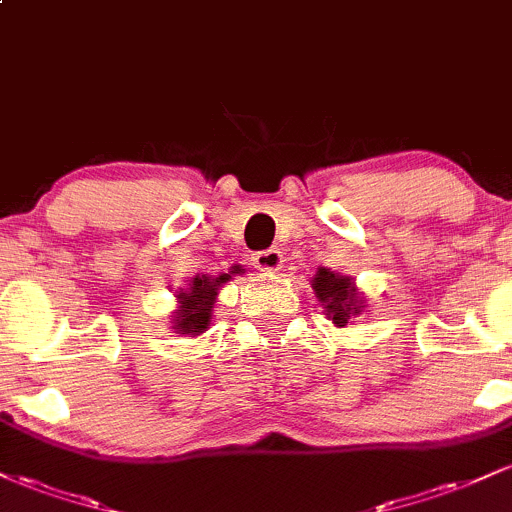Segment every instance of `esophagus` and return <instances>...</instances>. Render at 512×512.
Listing matches in <instances>:
<instances>
[{
  "label": "esophagus",
  "instance_id": "esophagus-1",
  "mask_svg": "<svg viewBox=\"0 0 512 512\" xmlns=\"http://www.w3.org/2000/svg\"><path fill=\"white\" fill-rule=\"evenodd\" d=\"M281 252L272 248V250H262V252H255V257H252V264H255L260 272H276V269L281 267Z\"/></svg>",
  "mask_w": 512,
  "mask_h": 512
}]
</instances>
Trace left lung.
<instances>
[{
	"instance_id": "obj_1",
	"label": "left lung",
	"mask_w": 512,
	"mask_h": 512,
	"mask_svg": "<svg viewBox=\"0 0 512 512\" xmlns=\"http://www.w3.org/2000/svg\"><path fill=\"white\" fill-rule=\"evenodd\" d=\"M313 289L317 301L325 308V315L337 327H344L351 317L361 315L363 308H366L361 303V296H358V289L351 276L334 274L330 269L320 267L313 276Z\"/></svg>"
}]
</instances>
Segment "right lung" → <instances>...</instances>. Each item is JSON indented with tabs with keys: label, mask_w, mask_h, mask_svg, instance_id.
Masks as SVG:
<instances>
[{
	"label": "right lung",
	"mask_w": 512,
	"mask_h": 512,
	"mask_svg": "<svg viewBox=\"0 0 512 512\" xmlns=\"http://www.w3.org/2000/svg\"><path fill=\"white\" fill-rule=\"evenodd\" d=\"M228 279H231L228 274L216 276V279H211L207 274L195 276L190 289L180 291L175 296L180 305L173 315V330L178 334H195V337L207 332V327L211 325V308L216 303V293H219V286L226 284Z\"/></svg>",
	"instance_id": "obj_1"
}]
</instances>
